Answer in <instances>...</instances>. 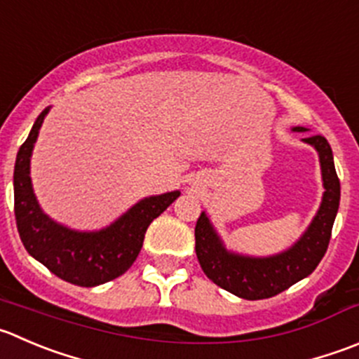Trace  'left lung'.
Wrapping results in <instances>:
<instances>
[{
  "label": "left lung",
  "instance_id": "obj_1",
  "mask_svg": "<svg viewBox=\"0 0 359 359\" xmlns=\"http://www.w3.org/2000/svg\"><path fill=\"white\" fill-rule=\"evenodd\" d=\"M304 133L307 128L294 126ZM319 156L323 177L321 205L300 238L283 252L272 256H249L226 249L207 212H201L194 228L196 256L205 276L222 290L245 300H263L283 293L298 280L311 276L325 256L340 203V180L335 172L333 152L321 135L304 138Z\"/></svg>",
  "mask_w": 359,
  "mask_h": 359
}]
</instances>
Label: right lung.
Segmentation results:
<instances>
[{
	"label": "right lung",
	"instance_id": "obj_1",
	"mask_svg": "<svg viewBox=\"0 0 359 359\" xmlns=\"http://www.w3.org/2000/svg\"><path fill=\"white\" fill-rule=\"evenodd\" d=\"M48 110L50 107L36 117L17 152L13 170L17 229L27 252L54 276L75 286L95 287L117 279L135 263L149 224L180 196V191L144 198L112 224L96 231L59 224L41 210L29 177L31 154Z\"/></svg>",
	"mask_w": 359,
	"mask_h": 359
}]
</instances>
